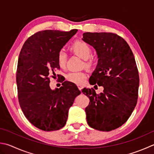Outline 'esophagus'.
Instances as JSON below:
<instances>
[{"mask_svg": "<svg viewBox=\"0 0 154 154\" xmlns=\"http://www.w3.org/2000/svg\"><path fill=\"white\" fill-rule=\"evenodd\" d=\"M78 89L80 90V91H81V90L83 88V86L81 85H78Z\"/></svg>", "mask_w": 154, "mask_h": 154, "instance_id": "esophagus-1", "label": "esophagus"}]
</instances>
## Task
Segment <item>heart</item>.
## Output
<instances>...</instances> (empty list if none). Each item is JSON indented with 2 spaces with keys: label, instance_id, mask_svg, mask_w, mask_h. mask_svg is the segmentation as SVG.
Returning a JSON list of instances; mask_svg holds the SVG:
<instances>
[{
  "label": "heart",
  "instance_id": "1",
  "mask_svg": "<svg viewBox=\"0 0 154 154\" xmlns=\"http://www.w3.org/2000/svg\"><path fill=\"white\" fill-rule=\"evenodd\" d=\"M70 51L72 54L84 60L85 67L88 69L93 68L97 63V58L91 56L92 49L88 43L82 41L75 42L70 46ZM57 63L61 68H64L67 60V56L64 51H60L57 56ZM66 79L69 82L76 85H82L86 79V74L83 72H69L66 75Z\"/></svg>",
  "mask_w": 154,
  "mask_h": 154
}]
</instances>
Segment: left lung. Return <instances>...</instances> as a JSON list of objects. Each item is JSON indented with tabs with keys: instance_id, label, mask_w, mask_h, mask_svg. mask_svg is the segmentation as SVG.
<instances>
[{
	"instance_id": "obj_1",
	"label": "left lung",
	"mask_w": 154,
	"mask_h": 154,
	"mask_svg": "<svg viewBox=\"0 0 154 154\" xmlns=\"http://www.w3.org/2000/svg\"><path fill=\"white\" fill-rule=\"evenodd\" d=\"M82 35L98 58L89 82L104 88L99 94L92 88L82 90L90 99L85 109L87 123L98 131H112L126 122L137 102L140 78L135 57L128 43L117 34L87 32Z\"/></svg>"
}]
</instances>
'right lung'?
Here are the masks:
<instances>
[{
    "instance_id": "obj_1",
    "label": "right lung",
    "mask_w": 154,
    "mask_h": 154,
    "mask_svg": "<svg viewBox=\"0 0 154 154\" xmlns=\"http://www.w3.org/2000/svg\"><path fill=\"white\" fill-rule=\"evenodd\" d=\"M77 31H39L29 37L20 51L16 76L20 106L29 121L43 131L62 128L69 109L81 93L68 81L60 88L50 86V78H54L55 69L60 68L57 54Z\"/></svg>"
}]
</instances>
